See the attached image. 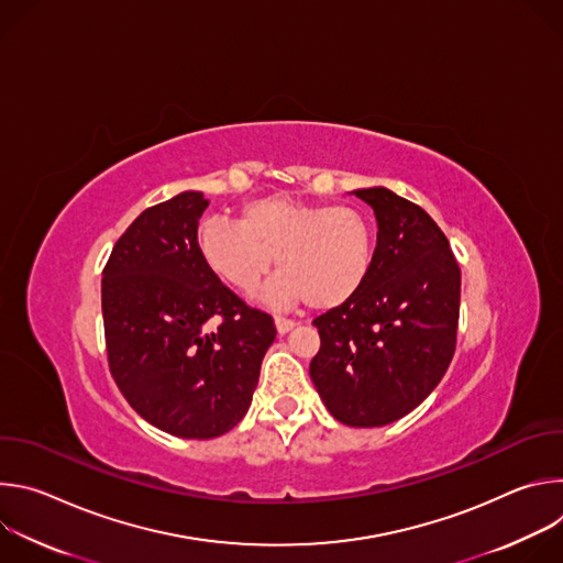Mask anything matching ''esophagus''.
Wrapping results in <instances>:
<instances>
[{"instance_id": "34e87169", "label": "esophagus", "mask_w": 563, "mask_h": 563, "mask_svg": "<svg viewBox=\"0 0 563 563\" xmlns=\"http://www.w3.org/2000/svg\"><path fill=\"white\" fill-rule=\"evenodd\" d=\"M274 323H276V332L283 336V334H287L289 330H294V320H289V318H283V316H276L274 318Z\"/></svg>"}]
</instances>
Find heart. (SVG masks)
Segmentation results:
<instances>
[{"label": "heart", "instance_id": "obj_1", "mask_svg": "<svg viewBox=\"0 0 563 563\" xmlns=\"http://www.w3.org/2000/svg\"><path fill=\"white\" fill-rule=\"evenodd\" d=\"M196 247L205 267L240 294L256 291L276 258L278 276L263 294L269 305L305 298L313 309H332L367 280L374 229L356 207H325L276 194L247 202L238 222H200Z\"/></svg>", "mask_w": 563, "mask_h": 563}]
</instances>
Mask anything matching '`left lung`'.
Masks as SVG:
<instances>
[{"mask_svg": "<svg viewBox=\"0 0 563 563\" xmlns=\"http://www.w3.org/2000/svg\"><path fill=\"white\" fill-rule=\"evenodd\" d=\"M354 194L376 216L374 261L347 302L313 318L320 350L309 376L336 421L380 428L443 378L456 347L461 269L419 205L385 187Z\"/></svg>", "mask_w": 563, "mask_h": 563, "instance_id": "8db88e82", "label": "left lung"}]
</instances>
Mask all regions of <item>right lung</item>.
Segmentation results:
<instances>
[{"label": "right lung", "mask_w": 563, "mask_h": 563, "mask_svg": "<svg viewBox=\"0 0 563 563\" xmlns=\"http://www.w3.org/2000/svg\"><path fill=\"white\" fill-rule=\"evenodd\" d=\"M207 205L200 191H183L144 209L102 274L113 380L144 421L180 439L238 426L276 339L272 316L247 307L200 261L196 231Z\"/></svg>", "instance_id": "right-lung-1"}]
</instances>
